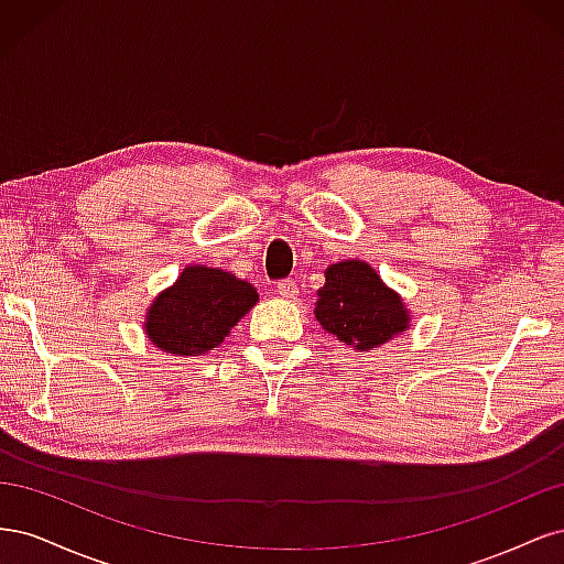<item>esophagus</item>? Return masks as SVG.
Wrapping results in <instances>:
<instances>
[{
    "instance_id": "34e87169",
    "label": "esophagus",
    "mask_w": 564,
    "mask_h": 564,
    "mask_svg": "<svg viewBox=\"0 0 564 564\" xmlns=\"http://www.w3.org/2000/svg\"><path fill=\"white\" fill-rule=\"evenodd\" d=\"M278 294L282 296V299H299V284L294 282V280H282V282H278Z\"/></svg>"
}]
</instances>
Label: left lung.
I'll list each match as a JSON object with an SVG mask.
<instances>
[{
  "instance_id": "1",
  "label": "left lung",
  "mask_w": 564,
  "mask_h": 564,
  "mask_svg": "<svg viewBox=\"0 0 564 564\" xmlns=\"http://www.w3.org/2000/svg\"><path fill=\"white\" fill-rule=\"evenodd\" d=\"M315 317L355 352L377 350L412 327V313L367 261L346 259L324 270Z\"/></svg>"
}]
</instances>
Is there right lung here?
Masks as SVG:
<instances>
[{
  "label": "right lung",
  "instance_id": "right-lung-1",
  "mask_svg": "<svg viewBox=\"0 0 564 564\" xmlns=\"http://www.w3.org/2000/svg\"><path fill=\"white\" fill-rule=\"evenodd\" d=\"M256 303L259 292L232 272L187 265L178 280L150 303L143 332L150 344L164 352L204 355L224 344Z\"/></svg>",
  "mask_w": 564,
  "mask_h": 564
}]
</instances>
